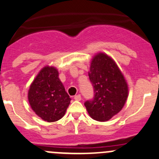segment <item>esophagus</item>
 <instances>
[{"instance_id": "1", "label": "esophagus", "mask_w": 159, "mask_h": 159, "mask_svg": "<svg viewBox=\"0 0 159 159\" xmlns=\"http://www.w3.org/2000/svg\"><path fill=\"white\" fill-rule=\"evenodd\" d=\"M75 99L76 100V101H81V95H79V94H78V95H75Z\"/></svg>"}]
</instances>
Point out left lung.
<instances>
[{"mask_svg":"<svg viewBox=\"0 0 159 159\" xmlns=\"http://www.w3.org/2000/svg\"><path fill=\"white\" fill-rule=\"evenodd\" d=\"M89 80L94 89L92 99L84 102L92 119L107 121L124 107L128 87L116 63L105 53L95 55L91 63Z\"/></svg>","mask_w":159,"mask_h":159,"instance_id":"8db88e82","label":"left lung"}]
</instances>
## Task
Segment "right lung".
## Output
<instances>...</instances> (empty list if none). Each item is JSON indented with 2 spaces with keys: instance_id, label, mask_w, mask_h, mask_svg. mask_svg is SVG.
Returning a JSON list of instances; mask_svg holds the SVG:
<instances>
[{
  "instance_id": "obj_1",
  "label": "right lung",
  "mask_w": 159,
  "mask_h": 159,
  "mask_svg": "<svg viewBox=\"0 0 159 159\" xmlns=\"http://www.w3.org/2000/svg\"><path fill=\"white\" fill-rule=\"evenodd\" d=\"M29 104L35 114L47 122L59 120L65 114L70 98L53 67H43L30 86Z\"/></svg>"
}]
</instances>
